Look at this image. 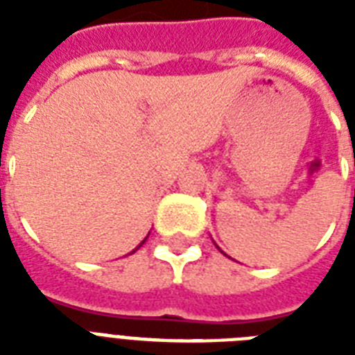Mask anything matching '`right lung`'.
Masks as SVG:
<instances>
[{"mask_svg":"<svg viewBox=\"0 0 355 355\" xmlns=\"http://www.w3.org/2000/svg\"><path fill=\"white\" fill-rule=\"evenodd\" d=\"M147 237H149V236H147ZM147 237H145V239H144V241H141V243H139V245H138V247H136V248H134V250H132V252H136V250H138V248H139V247H141V245H144V243H145V241H147ZM132 252H130V254H132Z\"/></svg>","mask_w":355,"mask_h":355,"instance_id":"obj_1","label":"right lung"}]
</instances>
